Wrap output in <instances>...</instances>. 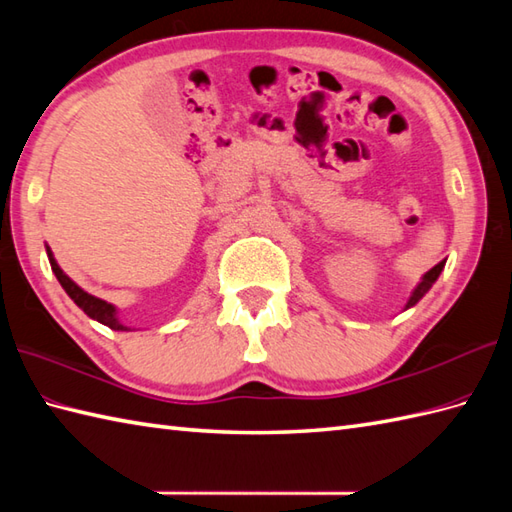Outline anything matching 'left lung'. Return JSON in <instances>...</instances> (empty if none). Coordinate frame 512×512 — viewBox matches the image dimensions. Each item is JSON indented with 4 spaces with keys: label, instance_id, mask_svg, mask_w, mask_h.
Returning a JSON list of instances; mask_svg holds the SVG:
<instances>
[{
    "label": "left lung",
    "instance_id": "obj_1",
    "mask_svg": "<svg viewBox=\"0 0 512 512\" xmlns=\"http://www.w3.org/2000/svg\"><path fill=\"white\" fill-rule=\"evenodd\" d=\"M444 264H447V259H444V262H440L438 266H433V268L429 270V273H424V277L420 279V284H418L416 288H413V292H411L409 301L405 303V310H409V308L416 306V303H418V301H420L424 295H427V292L431 290V286L436 284V281H438V277H440V273H442Z\"/></svg>",
    "mask_w": 512,
    "mask_h": 512
}]
</instances>
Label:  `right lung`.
<instances>
[{
    "label": "right lung",
    "mask_w": 512,
    "mask_h": 512,
    "mask_svg": "<svg viewBox=\"0 0 512 512\" xmlns=\"http://www.w3.org/2000/svg\"><path fill=\"white\" fill-rule=\"evenodd\" d=\"M46 253H48V259H50L52 273H54V277L59 279L61 288H63L65 292H68V297H70V299L76 303V306H79L85 314H88L90 319L99 321V323L107 325V328H112V330H116V332H132V328H129V325H125L121 319H118L116 306H112V303H107V301H103V299H99V297L90 295V292H85L81 286H76L74 281H72L68 275H65L63 270H61V266L57 264V259H54L50 246H46Z\"/></svg>",
    "instance_id": "1"
}]
</instances>
